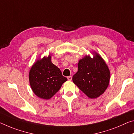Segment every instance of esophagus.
Returning <instances> with one entry per match:
<instances>
[{
  "mask_svg": "<svg viewBox=\"0 0 134 134\" xmlns=\"http://www.w3.org/2000/svg\"><path fill=\"white\" fill-rule=\"evenodd\" d=\"M67 79H68V80H72V77L71 76H68Z\"/></svg>",
  "mask_w": 134,
  "mask_h": 134,
  "instance_id": "34e87169",
  "label": "esophagus"
}]
</instances>
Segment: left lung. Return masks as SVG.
<instances>
[{
  "instance_id": "left-lung-1",
  "label": "left lung",
  "mask_w": 134,
  "mask_h": 134,
  "mask_svg": "<svg viewBox=\"0 0 134 134\" xmlns=\"http://www.w3.org/2000/svg\"><path fill=\"white\" fill-rule=\"evenodd\" d=\"M78 71L73 82L91 98H96L104 92L109 86L110 73L105 61L97 53L94 57L86 55L78 63Z\"/></svg>"
}]
</instances>
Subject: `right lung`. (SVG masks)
<instances>
[{
	"label": "right lung",
	"instance_id": "right-lung-1",
	"mask_svg": "<svg viewBox=\"0 0 134 134\" xmlns=\"http://www.w3.org/2000/svg\"><path fill=\"white\" fill-rule=\"evenodd\" d=\"M67 80L59 68L52 63L51 55L36 61L29 72L31 90L42 99H50Z\"/></svg>",
	"mask_w": 134,
	"mask_h": 134
}]
</instances>
